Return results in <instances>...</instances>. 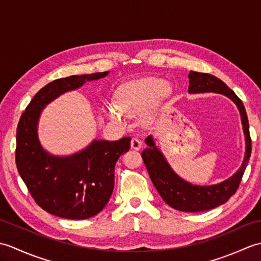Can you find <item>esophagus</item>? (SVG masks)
I'll return each mask as SVG.
<instances>
[{
  "label": "esophagus",
  "mask_w": 261,
  "mask_h": 261,
  "mask_svg": "<svg viewBox=\"0 0 261 261\" xmlns=\"http://www.w3.org/2000/svg\"><path fill=\"white\" fill-rule=\"evenodd\" d=\"M131 148L134 149V150H139V149L141 148V141L139 139H137V138H132Z\"/></svg>",
  "instance_id": "obj_1"
}]
</instances>
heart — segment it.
Masks as SVG:
<instances>
[{"instance_id":"heart-1","label":"heart","mask_w":261,"mask_h":261,"mask_svg":"<svg viewBox=\"0 0 261 261\" xmlns=\"http://www.w3.org/2000/svg\"><path fill=\"white\" fill-rule=\"evenodd\" d=\"M171 94L173 87L164 80L142 79L122 86L116 93V104H105L104 113L114 123L124 124L125 116L139 114L152 104L151 109L143 115V120L148 121Z\"/></svg>"}]
</instances>
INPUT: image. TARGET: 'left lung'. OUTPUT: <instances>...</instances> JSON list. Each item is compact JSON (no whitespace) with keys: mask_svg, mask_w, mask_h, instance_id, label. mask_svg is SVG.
Returning <instances> with one entry per match:
<instances>
[{"mask_svg":"<svg viewBox=\"0 0 261 261\" xmlns=\"http://www.w3.org/2000/svg\"><path fill=\"white\" fill-rule=\"evenodd\" d=\"M188 79H190V86H188L190 94H222L237 105L240 112L242 129L246 139V152L240 168L228 179L219 184L201 186L191 184L175 173L166 160L164 153L156 146L152 136L146 138L145 142L147 148L143 149L141 156L152 184L170 207L182 211V212H202V211H207L224 204L236 193L249 163V158H250L251 139L249 134L248 116L243 103L236 95V93L225 85V83L213 75L197 73L193 70L188 74Z\"/></svg>","mask_w":261,"mask_h":261,"instance_id":"obj_1","label":"left lung"}]
</instances>
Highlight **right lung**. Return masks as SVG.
I'll list each match as a JSON object with an SVG mask.
<instances>
[{"mask_svg": "<svg viewBox=\"0 0 261 261\" xmlns=\"http://www.w3.org/2000/svg\"><path fill=\"white\" fill-rule=\"evenodd\" d=\"M109 73L73 75L49 83L33 96L19 121L16 168L39 206L59 218L84 220L101 212L113 192L115 163L129 151L131 138L116 141L95 139L79 152L56 156L41 146L39 119L46 105L62 94Z\"/></svg>", "mask_w": 261, "mask_h": 261, "instance_id": "obj_1", "label": "right lung"}]
</instances>
